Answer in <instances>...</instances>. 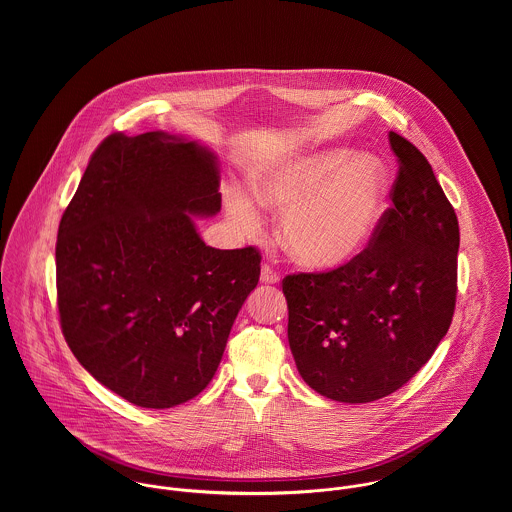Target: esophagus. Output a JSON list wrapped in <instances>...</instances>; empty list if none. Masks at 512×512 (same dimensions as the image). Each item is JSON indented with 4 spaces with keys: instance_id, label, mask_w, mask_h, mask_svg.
<instances>
[{
    "instance_id": "34e87169",
    "label": "esophagus",
    "mask_w": 512,
    "mask_h": 512,
    "mask_svg": "<svg viewBox=\"0 0 512 512\" xmlns=\"http://www.w3.org/2000/svg\"><path fill=\"white\" fill-rule=\"evenodd\" d=\"M260 282H262V284H278V282H280V276H278L270 266H262Z\"/></svg>"
}]
</instances>
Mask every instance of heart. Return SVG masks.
Here are the masks:
<instances>
[{
	"label": "heart",
	"mask_w": 512,
	"mask_h": 512,
	"mask_svg": "<svg viewBox=\"0 0 512 512\" xmlns=\"http://www.w3.org/2000/svg\"><path fill=\"white\" fill-rule=\"evenodd\" d=\"M256 201L282 213L278 238L299 266L339 268L374 238L388 209L390 175L382 159L347 147L297 153L252 181ZM226 213L244 234L260 232L252 199L230 187Z\"/></svg>",
	"instance_id": "1"
}]
</instances>
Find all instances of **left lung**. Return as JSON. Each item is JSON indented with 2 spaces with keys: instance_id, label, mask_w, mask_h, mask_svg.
<instances>
[{
  "instance_id": "1",
  "label": "left lung",
  "mask_w": 512,
  "mask_h": 512,
  "mask_svg": "<svg viewBox=\"0 0 512 512\" xmlns=\"http://www.w3.org/2000/svg\"><path fill=\"white\" fill-rule=\"evenodd\" d=\"M388 140L400 169L370 244L337 270L282 282L301 378L347 404L404 386L434 355L455 309V211L424 153L394 132Z\"/></svg>"
}]
</instances>
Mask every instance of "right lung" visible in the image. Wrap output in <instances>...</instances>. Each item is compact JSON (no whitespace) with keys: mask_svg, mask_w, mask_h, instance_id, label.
<instances>
[{"mask_svg":"<svg viewBox=\"0 0 512 512\" xmlns=\"http://www.w3.org/2000/svg\"><path fill=\"white\" fill-rule=\"evenodd\" d=\"M217 155L167 132L108 136L57 236V299L76 361L142 408L207 388L258 286L256 248L219 250L193 217L220 211Z\"/></svg>","mask_w":512,"mask_h":512,"instance_id":"obj_1","label":"right lung"}]
</instances>
